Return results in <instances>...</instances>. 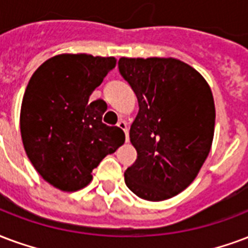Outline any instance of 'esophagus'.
<instances>
[{
  "label": "esophagus",
  "instance_id": "1",
  "mask_svg": "<svg viewBox=\"0 0 248 248\" xmlns=\"http://www.w3.org/2000/svg\"><path fill=\"white\" fill-rule=\"evenodd\" d=\"M119 129H122L124 131V135H126V142H129V129H127V124H126V121L124 119H121L118 121V124H117Z\"/></svg>",
  "mask_w": 248,
  "mask_h": 248
}]
</instances>
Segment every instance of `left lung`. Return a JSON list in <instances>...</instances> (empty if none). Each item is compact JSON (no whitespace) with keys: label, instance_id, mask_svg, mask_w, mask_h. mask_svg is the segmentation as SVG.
Returning a JSON list of instances; mask_svg holds the SVG:
<instances>
[{"label":"left lung","instance_id":"left-lung-1","mask_svg":"<svg viewBox=\"0 0 248 248\" xmlns=\"http://www.w3.org/2000/svg\"><path fill=\"white\" fill-rule=\"evenodd\" d=\"M119 73L137 94L130 127L138 156L124 183L147 201H163L189 186L206 160L216 108L206 80L173 58H121Z\"/></svg>","mask_w":248,"mask_h":248}]
</instances>
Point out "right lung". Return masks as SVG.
Listing matches in <instances>:
<instances>
[{
    "label": "right lung",
    "mask_w": 248,
    "mask_h": 248,
    "mask_svg": "<svg viewBox=\"0 0 248 248\" xmlns=\"http://www.w3.org/2000/svg\"><path fill=\"white\" fill-rule=\"evenodd\" d=\"M114 67V58L63 54L31 76L21 106L22 142L38 173L58 189L87 186L92 170L124 144L122 130L102 124L105 102H89Z\"/></svg>",
    "instance_id": "1"
}]
</instances>
